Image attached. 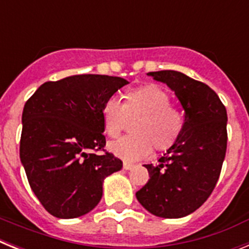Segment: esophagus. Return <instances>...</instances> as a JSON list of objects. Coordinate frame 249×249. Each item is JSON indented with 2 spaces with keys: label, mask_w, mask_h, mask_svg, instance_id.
I'll list each match as a JSON object with an SVG mask.
<instances>
[{
  "label": "esophagus",
  "mask_w": 249,
  "mask_h": 249,
  "mask_svg": "<svg viewBox=\"0 0 249 249\" xmlns=\"http://www.w3.org/2000/svg\"><path fill=\"white\" fill-rule=\"evenodd\" d=\"M133 164L132 163H128V162H123V168L126 169V171H129V169H132L133 168Z\"/></svg>",
  "instance_id": "esophagus-1"
}]
</instances>
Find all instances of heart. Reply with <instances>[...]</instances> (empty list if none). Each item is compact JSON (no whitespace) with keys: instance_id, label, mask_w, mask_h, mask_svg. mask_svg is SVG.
Segmentation results:
<instances>
[{"instance_id":"b5f03b06","label":"heart","mask_w":249,"mask_h":249,"mask_svg":"<svg viewBox=\"0 0 249 249\" xmlns=\"http://www.w3.org/2000/svg\"><path fill=\"white\" fill-rule=\"evenodd\" d=\"M103 129L116 138L126 128L127 121H133L132 135L108 144L114 156L128 162L146 158L152 152L166 151L176 143L183 128L181 112L171 105V97L160 86L149 83L123 94L121 105L109 98L102 106Z\"/></svg>"}]
</instances>
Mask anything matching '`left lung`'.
<instances>
[{
  "mask_svg": "<svg viewBox=\"0 0 249 249\" xmlns=\"http://www.w3.org/2000/svg\"><path fill=\"white\" fill-rule=\"evenodd\" d=\"M175 92L184 109L178 141L158 160L144 164L149 179L138 202L162 218H182L207 201L221 175L227 149V111L214 91L177 71L149 72Z\"/></svg>",
  "mask_w": 249,
  "mask_h": 249,
  "instance_id": "8db88e82",
  "label": "left lung"
}]
</instances>
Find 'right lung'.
<instances>
[{
    "instance_id": "obj_1",
    "label": "right lung",
    "mask_w": 249,
    "mask_h": 249,
    "mask_svg": "<svg viewBox=\"0 0 249 249\" xmlns=\"http://www.w3.org/2000/svg\"><path fill=\"white\" fill-rule=\"evenodd\" d=\"M128 81L105 74H77L45 82L22 112L19 158L28 183L57 218H77L102 198L103 181L122 168L105 151L103 103Z\"/></svg>"
}]
</instances>
